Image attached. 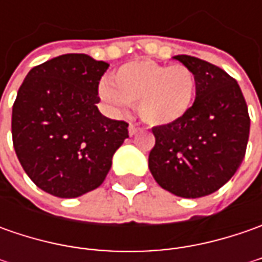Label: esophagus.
Segmentation results:
<instances>
[{"label": "esophagus", "mask_w": 262, "mask_h": 262, "mask_svg": "<svg viewBox=\"0 0 262 262\" xmlns=\"http://www.w3.org/2000/svg\"><path fill=\"white\" fill-rule=\"evenodd\" d=\"M140 129H141V128H140L138 125H136V124H131V125H129V128H128V131H129V136H131V137L136 136L137 133L140 131Z\"/></svg>", "instance_id": "esophagus-1"}]
</instances>
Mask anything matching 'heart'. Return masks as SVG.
I'll return each mask as SVG.
<instances>
[{"instance_id": "1", "label": "heart", "mask_w": 262, "mask_h": 262, "mask_svg": "<svg viewBox=\"0 0 262 262\" xmlns=\"http://www.w3.org/2000/svg\"><path fill=\"white\" fill-rule=\"evenodd\" d=\"M196 93V77L186 66H165L137 59L121 66L111 83L99 86V95L115 111L138 103V114L150 125H170L191 111Z\"/></svg>"}]
</instances>
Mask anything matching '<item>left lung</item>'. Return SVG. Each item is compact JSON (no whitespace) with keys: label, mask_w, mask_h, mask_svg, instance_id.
<instances>
[{"label":"left lung","mask_w":262,"mask_h":262,"mask_svg":"<svg viewBox=\"0 0 262 262\" xmlns=\"http://www.w3.org/2000/svg\"><path fill=\"white\" fill-rule=\"evenodd\" d=\"M173 58L194 71L195 100L181 121L151 129L156 143L148 167L163 189L198 198L235 175L245 157L251 119L241 87L225 70L195 56Z\"/></svg>","instance_id":"left-lung-1"}]
</instances>
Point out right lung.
<instances>
[{
	"label": "right lung",
	"mask_w": 262,
	"mask_h": 262,
	"mask_svg": "<svg viewBox=\"0 0 262 262\" xmlns=\"http://www.w3.org/2000/svg\"><path fill=\"white\" fill-rule=\"evenodd\" d=\"M109 64L66 54L33 67L13 105L18 162L40 189L74 198L102 185L128 122L103 116L96 103Z\"/></svg>",
	"instance_id": "obj_1"
}]
</instances>
